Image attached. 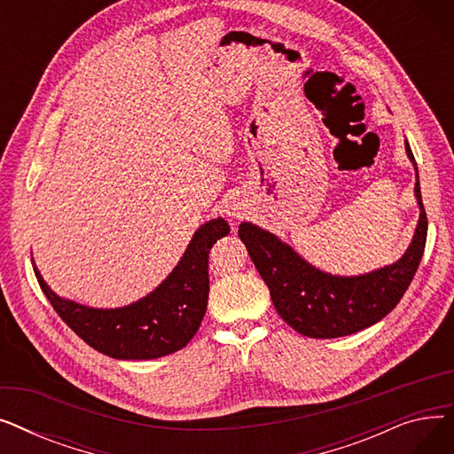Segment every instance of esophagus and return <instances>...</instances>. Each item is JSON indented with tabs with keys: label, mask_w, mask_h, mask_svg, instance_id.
Segmentation results:
<instances>
[{
	"label": "esophagus",
	"mask_w": 454,
	"mask_h": 454,
	"mask_svg": "<svg viewBox=\"0 0 454 454\" xmlns=\"http://www.w3.org/2000/svg\"><path fill=\"white\" fill-rule=\"evenodd\" d=\"M228 215H230V217L237 219V217H241V211H239V209H237V207H231V209L228 211Z\"/></svg>",
	"instance_id": "esophagus-1"
}]
</instances>
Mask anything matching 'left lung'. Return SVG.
<instances>
[{"label": "left lung", "instance_id": "8db88e82", "mask_svg": "<svg viewBox=\"0 0 454 454\" xmlns=\"http://www.w3.org/2000/svg\"><path fill=\"white\" fill-rule=\"evenodd\" d=\"M404 149L416 171L414 195L419 219L409 248L392 265L359 276L329 274L313 267L278 235L252 223L239 224L241 241L267 283L278 315L300 335L311 339L353 335L383 320L409 289L425 252L427 213L409 141Z\"/></svg>", "mask_w": 454, "mask_h": 454}]
</instances>
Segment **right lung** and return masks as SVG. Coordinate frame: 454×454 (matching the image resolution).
I'll return each instance as SVG.
<instances>
[{
	"mask_svg": "<svg viewBox=\"0 0 454 454\" xmlns=\"http://www.w3.org/2000/svg\"><path fill=\"white\" fill-rule=\"evenodd\" d=\"M230 233L223 217L204 223L189 241L178 265L158 287L134 303L98 309L60 298L35 265V276L59 317L93 349L112 359H160L187 346L206 315L207 257L217 239Z\"/></svg>",
	"mask_w": 454,
	"mask_h": 454,
	"instance_id": "right-lung-1",
	"label": "right lung"
}]
</instances>
